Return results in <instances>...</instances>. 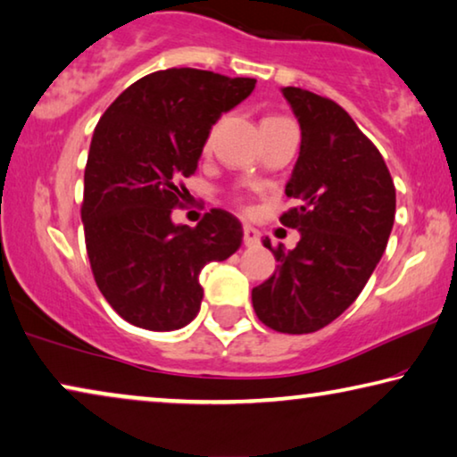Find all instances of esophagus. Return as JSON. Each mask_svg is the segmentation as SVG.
Segmentation results:
<instances>
[{
    "label": "esophagus",
    "instance_id": "34e87169",
    "mask_svg": "<svg viewBox=\"0 0 457 457\" xmlns=\"http://www.w3.org/2000/svg\"><path fill=\"white\" fill-rule=\"evenodd\" d=\"M244 244L246 246H256L261 242V231L253 226H244Z\"/></svg>",
    "mask_w": 457,
    "mask_h": 457
}]
</instances>
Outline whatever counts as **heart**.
<instances>
[{
  "label": "heart",
  "mask_w": 457,
  "mask_h": 457,
  "mask_svg": "<svg viewBox=\"0 0 457 457\" xmlns=\"http://www.w3.org/2000/svg\"><path fill=\"white\" fill-rule=\"evenodd\" d=\"M267 120H269V118H267Z\"/></svg>",
  "instance_id": "heart-1"
}]
</instances>
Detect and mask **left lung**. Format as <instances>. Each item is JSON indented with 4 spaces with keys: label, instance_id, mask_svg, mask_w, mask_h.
Segmentation results:
<instances>
[{
    "label": "left lung",
    "instance_id": "obj_1",
    "mask_svg": "<svg viewBox=\"0 0 457 457\" xmlns=\"http://www.w3.org/2000/svg\"><path fill=\"white\" fill-rule=\"evenodd\" d=\"M302 140L286 195L300 207L281 223L300 231L294 250L271 248L279 262L253 287L256 317L279 333H312L336 320L362 292L387 246L395 186L381 153L336 101L286 87Z\"/></svg>",
    "mask_w": 457,
    "mask_h": 457
}]
</instances>
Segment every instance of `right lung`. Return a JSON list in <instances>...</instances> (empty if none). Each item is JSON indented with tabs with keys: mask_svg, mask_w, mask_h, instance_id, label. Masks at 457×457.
Masks as SVG:
<instances>
[{
	"mask_svg": "<svg viewBox=\"0 0 457 457\" xmlns=\"http://www.w3.org/2000/svg\"><path fill=\"white\" fill-rule=\"evenodd\" d=\"M254 79L209 70H159L126 88L93 132L82 223L101 294L128 323L182 329L201 311L198 275L240 248L242 223L223 209L176 226L211 128L253 93Z\"/></svg>",
	"mask_w": 457,
	"mask_h": 457,
	"instance_id": "obj_1",
	"label": "right lung"
}]
</instances>
